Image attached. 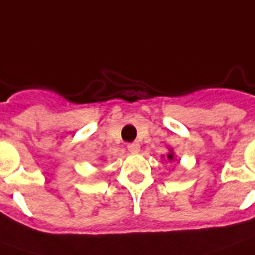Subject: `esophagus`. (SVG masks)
Returning a JSON list of instances; mask_svg holds the SVG:
<instances>
[{"instance_id":"obj_1","label":"esophagus","mask_w":255,"mask_h":255,"mask_svg":"<svg viewBox=\"0 0 255 255\" xmlns=\"http://www.w3.org/2000/svg\"><path fill=\"white\" fill-rule=\"evenodd\" d=\"M139 148H140V146L138 142H131V143L128 144V150H129L130 152H133V154H135V152L139 151Z\"/></svg>"}]
</instances>
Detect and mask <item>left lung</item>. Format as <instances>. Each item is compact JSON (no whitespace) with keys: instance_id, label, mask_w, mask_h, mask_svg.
<instances>
[{"instance_id":"8db88e82","label":"left lung","mask_w":255,"mask_h":255,"mask_svg":"<svg viewBox=\"0 0 255 255\" xmlns=\"http://www.w3.org/2000/svg\"><path fill=\"white\" fill-rule=\"evenodd\" d=\"M167 159H168V160H174V152L171 151V150H170V152L167 154Z\"/></svg>"}]
</instances>
